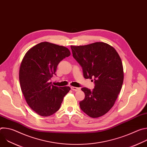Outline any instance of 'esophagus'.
Wrapping results in <instances>:
<instances>
[{
  "instance_id": "obj_1",
  "label": "esophagus",
  "mask_w": 147,
  "mask_h": 147,
  "mask_svg": "<svg viewBox=\"0 0 147 147\" xmlns=\"http://www.w3.org/2000/svg\"><path fill=\"white\" fill-rule=\"evenodd\" d=\"M71 89L73 91H78L80 90V88H77V87H71Z\"/></svg>"
}]
</instances>
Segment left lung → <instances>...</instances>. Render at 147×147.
I'll list each match as a JSON object with an SVG mask.
<instances>
[{"label":"left lung","instance_id":"1","mask_svg":"<svg viewBox=\"0 0 147 147\" xmlns=\"http://www.w3.org/2000/svg\"><path fill=\"white\" fill-rule=\"evenodd\" d=\"M70 47L73 57L82 67L84 77L94 78L95 81L92 91L81 88L85 98L80 102L81 109L92 118L105 115L113 107L123 82V67L118 53L101 42Z\"/></svg>","mask_w":147,"mask_h":147}]
</instances>
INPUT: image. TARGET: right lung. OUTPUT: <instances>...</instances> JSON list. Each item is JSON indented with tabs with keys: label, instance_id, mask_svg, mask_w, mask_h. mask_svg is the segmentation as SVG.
Returning a JSON list of instances; mask_svg holds the SVG:
<instances>
[{
	"label": "right lung",
	"instance_id": "obj_1",
	"mask_svg": "<svg viewBox=\"0 0 147 147\" xmlns=\"http://www.w3.org/2000/svg\"><path fill=\"white\" fill-rule=\"evenodd\" d=\"M70 55L66 47L44 42L30 48L21 63V90L29 107L41 116L56 113L70 90L69 87H58L49 82L59 62Z\"/></svg>",
	"mask_w": 147,
	"mask_h": 147
}]
</instances>
